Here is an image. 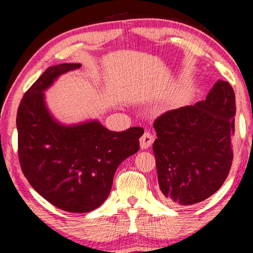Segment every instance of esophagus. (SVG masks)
I'll list each match as a JSON object with an SVG mask.
<instances>
[{"instance_id":"obj_1","label":"esophagus","mask_w":253,"mask_h":253,"mask_svg":"<svg viewBox=\"0 0 253 253\" xmlns=\"http://www.w3.org/2000/svg\"><path fill=\"white\" fill-rule=\"evenodd\" d=\"M153 141H154V136L151 132H147L146 131V132L140 137V147L143 148V150L148 148L152 144H153Z\"/></svg>"}]
</instances>
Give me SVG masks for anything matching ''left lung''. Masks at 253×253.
Masks as SVG:
<instances>
[{
    "label": "left lung",
    "instance_id": "left-lung-1",
    "mask_svg": "<svg viewBox=\"0 0 253 253\" xmlns=\"http://www.w3.org/2000/svg\"><path fill=\"white\" fill-rule=\"evenodd\" d=\"M235 114L233 87L217 81L205 100L168 110L154 121L153 152L166 204L195 205L222 186L233 162Z\"/></svg>",
    "mask_w": 253,
    "mask_h": 253
}]
</instances>
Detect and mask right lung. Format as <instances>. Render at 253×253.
Returning <instances> with one entry per match:
<instances>
[{
  "label": "right lung",
  "mask_w": 253,
  "mask_h": 253,
  "mask_svg": "<svg viewBox=\"0 0 253 253\" xmlns=\"http://www.w3.org/2000/svg\"><path fill=\"white\" fill-rule=\"evenodd\" d=\"M79 63L49 67L27 89L17 112L18 159L23 174L47 202L72 213L98 209L109 196L121 162L139 150L144 129L122 132L98 121L65 126L48 112L43 91Z\"/></svg>",
  "instance_id": "add662e5"
}]
</instances>
